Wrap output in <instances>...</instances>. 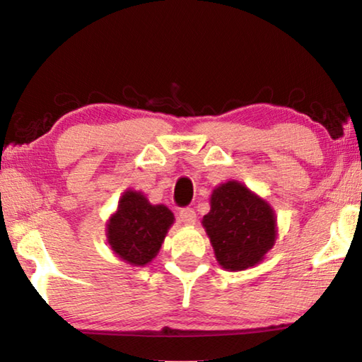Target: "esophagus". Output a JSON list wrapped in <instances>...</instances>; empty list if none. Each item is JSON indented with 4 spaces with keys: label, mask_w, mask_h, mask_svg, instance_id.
Instances as JSON below:
<instances>
[{
    "label": "esophagus",
    "mask_w": 362,
    "mask_h": 362,
    "mask_svg": "<svg viewBox=\"0 0 362 362\" xmlns=\"http://www.w3.org/2000/svg\"><path fill=\"white\" fill-rule=\"evenodd\" d=\"M179 216H180L182 222L185 225H193L196 222V212L193 207H182Z\"/></svg>",
    "instance_id": "1"
}]
</instances>
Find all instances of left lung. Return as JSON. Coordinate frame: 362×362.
<instances>
[{
  "instance_id": "8db88e82",
  "label": "left lung",
  "mask_w": 362,
  "mask_h": 362,
  "mask_svg": "<svg viewBox=\"0 0 362 362\" xmlns=\"http://www.w3.org/2000/svg\"><path fill=\"white\" fill-rule=\"evenodd\" d=\"M203 225L218 263L231 272L259 263L276 238L272 207L238 182L214 189Z\"/></svg>"
}]
</instances>
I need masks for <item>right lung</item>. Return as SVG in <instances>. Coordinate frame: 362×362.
I'll use <instances>...</instances> for the list:
<instances>
[{"label":"right lung","instance_id":"obj_1","mask_svg":"<svg viewBox=\"0 0 362 362\" xmlns=\"http://www.w3.org/2000/svg\"><path fill=\"white\" fill-rule=\"evenodd\" d=\"M174 216L166 206H151L142 193L127 192L110 218L108 243L115 254L132 265L155 259Z\"/></svg>","mask_w":362,"mask_h":362}]
</instances>
